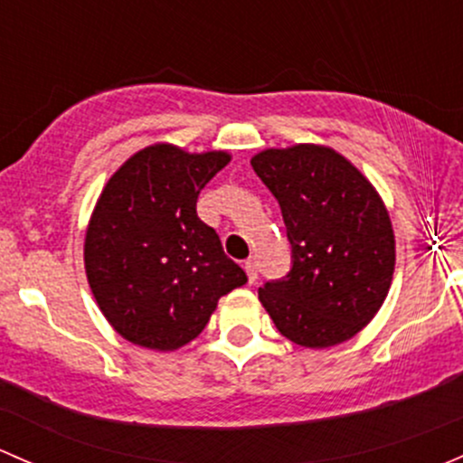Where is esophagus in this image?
I'll return each mask as SVG.
<instances>
[{"label": "esophagus", "instance_id": "1", "mask_svg": "<svg viewBox=\"0 0 463 463\" xmlns=\"http://www.w3.org/2000/svg\"><path fill=\"white\" fill-rule=\"evenodd\" d=\"M245 271H247V279H250V283H256V279H259V267H256L254 259L247 260Z\"/></svg>", "mask_w": 463, "mask_h": 463}]
</instances>
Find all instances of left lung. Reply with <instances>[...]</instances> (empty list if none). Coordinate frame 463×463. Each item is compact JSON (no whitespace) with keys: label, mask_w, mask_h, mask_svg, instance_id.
Returning a JSON list of instances; mask_svg holds the SVG:
<instances>
[{"label":"left lung","mask_w":463,"mask_h":463,"mask_svg":"<svg viewBox=\"0 0 463 463\" xmlns=\"http://www.w3.org/2000/svg\"><path fill=\"white\" fill-rule=\"evenodd\" d=\"M251 166L279 200L292 242V269L259 288L260 303L297 345L350 341L381 309L394 274V232L379 192L323 145L265 149Z\"/></svg>","instance_id":"left-lung-1"}]
</instances>
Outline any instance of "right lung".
Wrapping results in <instances>:
<instances>
[{"mask_svg":"<svg viewBox=\"0 0 463 463\" xmlns=\"http://www.w3.org/2000/svg\"><path fill=\"white\" fill-rule=\"evenodd\" d=\"M227 151L189 154L158 142L109 178L84 238V269L113 330L146 350L194 341L218 298L247 283L198 218L204 184L230 165Z\"/></svg>","mask_w":463,"mask_h":463,"instance_id":"1","label":"right lung"}]
</instances>
